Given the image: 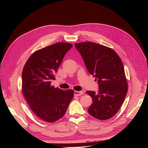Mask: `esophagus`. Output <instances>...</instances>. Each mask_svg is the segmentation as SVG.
<instances>
[{"label": "esophagus", "mask_w": 148, "mask_h": 148, "mask_svg": "<svg viewBox=\"0 0 148 148\" xmlns=\"http://www.w3.org/2000/svg\"><path fill=\"white\" fill-rule=\"evenodd\" d=\"M83 95V91H74V95L76 96H80Z\"/></svg>", "instance_id": "1"}]
</instances>
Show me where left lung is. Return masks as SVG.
Segmentation results:
<instances>
[{"label": "left lung", "instance_id": "obj_1", "mask_svg": "<svg viewBox=\"0 0 148 148\" xmlns=\"http://www.w3.org/2000/svg\"><path fill=\"white\" fill-rule=\"evenodd\" d=\"M75 46L99 85L98 92L86 91L92 99L88 113L97 119H109L117 114L128 91L122 62L113 49L99 44L84 42Z\"/></svg>", "mask_w": 148, "mask_h": 148}]
</instances>
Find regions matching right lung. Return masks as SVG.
I'll return each mask as SVG.
<instances>
[{
  "instance_id": "obj_1",
  "label": "right lung",
  "mask_w": 148,
  "mask_h": 148,
  "mask_svg": "<svg viewBox=\"0 0 148 148\" xmlns=\"http://www.w3.org/2000/svg\"><path fill=\"white\" fill-rule=\"evenodd\" d=\"M72 44L57 42L34 52L22 72V91L33 112L47 122L52 123L66 112L74 91H63L51 86L54 74Z\"/></svg>"
}]
</instances>
